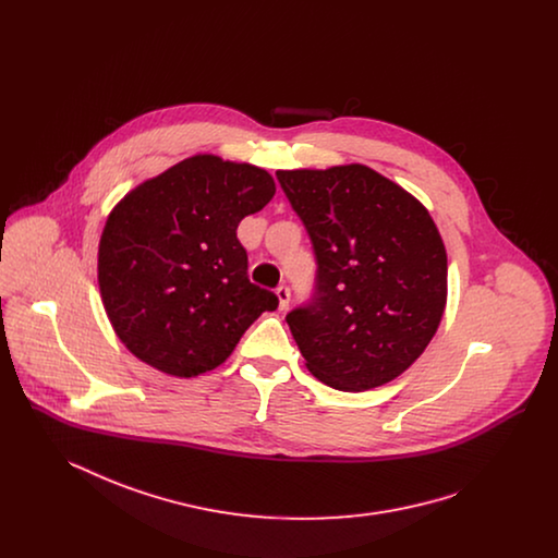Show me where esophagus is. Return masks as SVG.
I'll use <instances>...</instances> for the list:
<instances>
[{
	"label": "esophagus",
	"mask_w": 558,
	"mask_h": 558,
	"mask_svg": "<svg viewBox=\"0 0 558 558\" xmlns=\"http://www.w3.org/2000/svg\"><path fill=\"white\" fill-rule=\"evenodd\" d=\"M276 296H278V307L284 312V310L289 307V303H291V291H289V287H278Z\"/></svg>",
	"instance_id": "esophagus-1"
}]
</instances>
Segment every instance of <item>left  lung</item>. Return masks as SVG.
<instances>
[{
	"label": "left lung",
	"mask_w": 558,
	"mask_h": 558,
	"mask_svg": "<svg viewBox=\"0 0 558 558\" xmlns=\"http://www.w3.org/2000/svg\"><path fill=\"white\" fill-rule=\"evenodd\" d=\"M318 262L316 292L287 316L305 366L339 391L408 371L448 301V255L423 203L353 162L276 171Z\"/></svg>",
	"instance_id": "8db88e82"
}]
</instances>
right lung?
<instances>
[{
    "label": "right lung",
    "mask_w": 558,
    "mask_h": 558,
    "mask_svg": "<svg viewBox=\"0 0 558 558\" xmlns=\"http://www.w3.org/2000/svg\"><path fill=\"white\" fill-rule=\"evenodd\" d=\"M276 194L248 162L194 155L110 211L98 246L108 319L133 355L190 378L223 364L278 296L251 284L236 228Z\"/></svg>",
    "instance_id": "right-lung-1"
}]
</instances>
